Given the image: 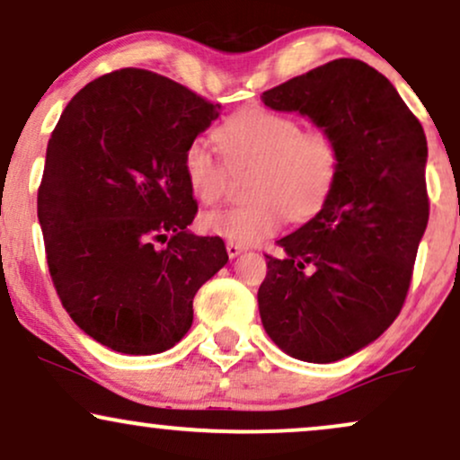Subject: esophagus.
Instances as JSON below:
<instances>
[{
  "label": "esophagus",
  "mask_w": 460,
  "mask_h": 460,
  "mask_svg": "<svg viewBox=\"0 0 460 460\" xmlns=\"http://www.w3.org/2000/svg\"><path fill=\"white\" fill-rule=\"evenodd\" d=\"M243 250V246H240V243H234V242H226V254H229L231 259L237 257Z\"/></svg>",
  "instance_id": "obj_1"
}]
</instances>
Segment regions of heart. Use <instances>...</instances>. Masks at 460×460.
<instances>
[{"instance_id": "heart-1", "label": "heart", "mask_w": 460, "mask_h": 460, "mask_svg": "<svg viewBox=\"0 0 460 460\" xmlns=\"http://www.w3.org/2000/svg\"><path fill=\"white\" fill-rule=\"evenodd\" d=\"M234 170L254 167L252 203L208 212L203 226L226 242L250 246L282 229L287 214L307 220L324 208L341 173V148L333 133L304 129L299 119L250 106L231 114L214 131ZM184 173L193 195L206 206L225 197L229 167L210 144L195 137L184 150Z\"/></svg>"}]
</instances>
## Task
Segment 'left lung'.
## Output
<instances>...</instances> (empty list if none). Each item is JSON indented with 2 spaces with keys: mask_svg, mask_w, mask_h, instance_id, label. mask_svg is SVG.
<instances>
[{
  "mask_svg": "<svg viewBox=\"0 0 460 460\" xmlns=\"http://www.w3.org/2000/svg\"><path fill=\"white\" fill-rule=\"evenodd\" d=\"M299 112L341 148V173L312 220L267 257L259 312L290 357L333 363L377 340L408 297L429 223L427 136L394 86L367 63L335 59L261 95Z\"/></svg>",
  "mask_w": 460,
  "mask_h": 460,
  "instance_id": "left-lung-1",
  "label": "left lung"
}]
</instances>
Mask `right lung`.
Masks as SVG:
<instances>
[{
	"instance_id": "right-lung-1",
	"label": "right lung",
	"mask_w": 460,
	"mask_h": 460,
	"mask_svg": "<svg viewBox=\"0 0 460 460\" xmlns=\"http://www.w3.org/2000/svg\"><path fill=\"white\" fill-rule=\"evenodd\" d=\"M218 103L148 69L100 75L49 139L38 218L61 305L100 344L159 354L193 324V297L229 261L187 226L197 201L184 150Z\"/></svg>"
}]
</instances>
